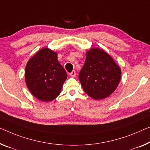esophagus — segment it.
<instances>
[{"mask_svg":"<svg viewBox=\"0 0 150 150\" xmlns=\"http://www.w3.org/2000/svg\"><path fill=\"white\" fill-rule=\"evenodd\" d=\"M70 75H71V77H75V75H76V72H75V71H73L72 72H71V73H70Z\"/></svg>","mask_w":150,"mask_h":150,"instance_id":"34e87169","label":"esophagus"}]
</instances>
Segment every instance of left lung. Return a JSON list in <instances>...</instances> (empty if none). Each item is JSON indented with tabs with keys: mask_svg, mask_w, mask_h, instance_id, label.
<instances>
[{
	"mask_svg": "<svg viewBox=\"0 0 150 150\" xmlns=\"http://www.w3.org/2000/svg\"><path fill=\"white\" fill-rule=\"evenodd\" d=\"M121 70L108 53L93 48L86 53L79 79L85 92L95 100L112 94L120 82Z\"/></svg>",
	"mask_w": 150,
	"mask_h": 150,
	"instance_id": "left-lung-1",
	"label": "left lung"
}]
</instances>
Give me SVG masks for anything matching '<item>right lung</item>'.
<instances>
[{
	"instance_id": "right-lung-1",
	"label": "right lung",
	"mask_w": 150,
	"mask_h": 150,
	"mask_svg": "<svg viewBox=\"0 0 150 150\" xmlns=\"http://www.w3.org/2000/svg\"><path fill=\"white\" fill-rule=\"evenodd\" d=\"M67 78L65 70L58 61L57 53L48 48L39 50L26 64L27 86L33 96L41 101L54 100Z\"/></svg>"
}]
</instances>
